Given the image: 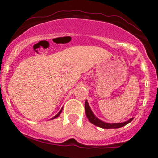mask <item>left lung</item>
I'll list each match as a JSON object with an SVG mask.
<instances>
[{"label":"left lung","mask_w":158,"mask_h":158,"mask_svg":"<svg viewBox=\"0 0 158 158\" xmlns=\"http://www.w3.org/2000/svg\"><path fill=\"white\" fill-rule=\"evenodd\" d=\"M85 110H86V117L89 119V122L92 124H94V125H95V126H98V127L102 128V129H118V128H121L122 126H125L126 125H127L128 123L132 122V119H133V118H130L127 122H122V123H106V122H102V121H101L100 119H98L97 117L94 116L86 101L85 102Z\"/></svg>","instance_id":"left-lung-1"}]
</instances>
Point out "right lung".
Here are the masks:
<instances>
[{"instance_id": "add662e5", "label": "right lung", "mask_w": 158, "mask_h": 158, "mask_svg": "<svg viewBox=\"0 0 158 158\" xmlns=\"http://www.w3.org/2000/svg\"><path fill=\"white\" fill-rule=\"evenodd\" d=\"M61 110H60V111H59V113H58V114H57V115H55V116H54V118H51V119H54V118H55L58 117V116H59V114H61Z\"/></svg>"}]
</instances>
